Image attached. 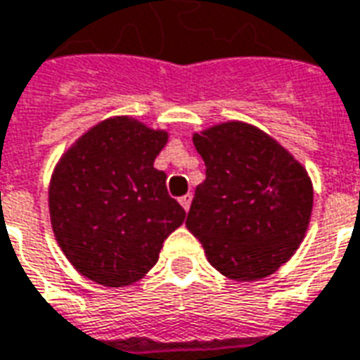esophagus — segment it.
<instances>
[{
	"mask_svg": "<svg viewBox=\"0 0 360 360\" xmlns=\"http://www.w3.org/2000/svg\"><path fill=\"white\" fill-rule=\"evenodd\" d=\"M192 194H184V196L180 198V204H182V208L186 210V212H188V210H190V204H192Z\"/></svg>",
	"mask_w": 360,
	"mask_h": 360,
	"instance_id": "34e87169",
	"label": "esophagus"
}]
</instances>
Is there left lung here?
<instances>
[{"label":"left lung","mask_w":360,"mask_h":360,"mask_svg":"<svg viewBox=\"0 0 360 360\" xmlns=\"http://www.w3.org/2000/svg\"><path fill=\"white\" fill-rule=\"evenodd\" d=\"M206 164L186 228L221 276L255 281L303 242L313 210L307 170L264 130L240 120L192 136Z\"/></svg>","instance_id":"8db88e82"}]
</instances>
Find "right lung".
<instances>
[{"label":"right lung","instance_id":"1","mask_svg":"<svg viewBox=\"0 0 360 360\" xmlns=\"http://www.w3.org/2000/svg\"><path fill=\"white\" fill-rule=\"evenodd\" d=\"M168 132L130 117L86 130L61 156L49 184L59 248L91 281L124 287L158 262L164 240L182 226L184 208L168 196L154 160Z\"/></svg>","mask_w":360,"mask_h":360}]
</instances>
